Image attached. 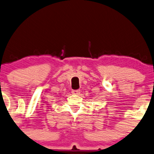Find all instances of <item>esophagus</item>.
<instances>
[{
	"mask_svg": "<svg viewBox=\"0 0 154 154\" xmlns=\"http://www.w3.org/2000/svg\"><path fill=\"white\" fill-rule=\"evenodd\" d=\"M72 94L75 95H79L80 94V90H73L72 91Z\"/></svg>",
	"mask_w": 154,
	"mask_h": 154,
	"instance_id": "34e87169",
	"label": "esophagus"
}]
</instances>
